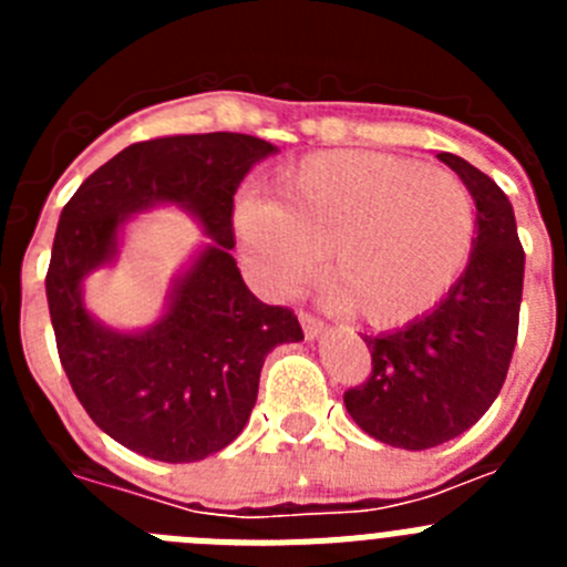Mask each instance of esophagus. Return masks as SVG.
I'll list each match as a JSON object with an SVG mask.
<instances>
[{
	"instance_id": "34e87169",
	"label": "esophagus",
	"mask_w": 567,
	"mask_h": 567,
	"mask_svg": "<svg viewBox=\"0 0 567 567\" xmlns=\"http://www.w3.org/2000/svg\"><path fill=\"white\" fill-rule=\"evenodd\" d=\"M300 327H303V334L312 340V338H318L320 332H323V320L315 318L312 312H300Z\"/></svg>"
}]
</instances>
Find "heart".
<instances>
[{
    "instance_id": "b5f03b06",
    "label": "heart",
    "mask_w": 567,
    "mask_h": 567,
    "mask_svg": "<svg viewBox=\"0 0 567 567\" xmlns=\"http://www.w3.org/2000/svg\"><path fill=\"white\" fill-rule=\"evenodd\" d=\"M278 202H244L238 235L260 284L298 287L327 252L340 309L374 329L405 327L449 295L477 238L460 175L414 158L332 150L289 164Z\"/></svg>"
}]
</instances>
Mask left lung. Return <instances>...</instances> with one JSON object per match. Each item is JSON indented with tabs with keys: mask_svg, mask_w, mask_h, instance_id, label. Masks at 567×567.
Returning a JSON list of instances; mask_svg holds the SVG:
<instances>
[{
	"mask_svg": "<svg viewBox=\"0 0 567 567\" xmlns=\"http://www.w3.org/2000/svg\"><path fill=\"white\" fill-rule=\"evenodd\" d=\"M477 204L468 267L437 307L389 334H365L372 369L346 389V412L374 440L409 452L449 443L477 423L517 346L525 252L508 195L465 158L440 153Z\"/></svg>",
	"mask_w": 567,
	"mask_h": 567,
	"instance_id": "1",
	"label": "left lung"
}]
</instances>
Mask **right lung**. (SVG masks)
Returning a JSON list of instances; mask_svg holds the SVG:
<instances>
[{"mask_svg":"<svg viewBox=\"0 0 567 567\" xmlns=\"http://www.w3.org/2000/svg\"><path fill=\"white\" fill-rule=\"evenodd\" d=\"M272 153L244 133L162 135L113 155L64 204L44 278L59 360L90 420L130 452L162 463L221 452L252 414L264 358L303 340L292 309L260 303L229 255L235 189ZM153 203L189 208L214 240L153 330L113 333L86 315L81 280L112 257L126 215Z\"/></svg>","mask_w":567,"mask_h":567,"instance_id":"obj_1","label":"right lung"}]
</instances>
